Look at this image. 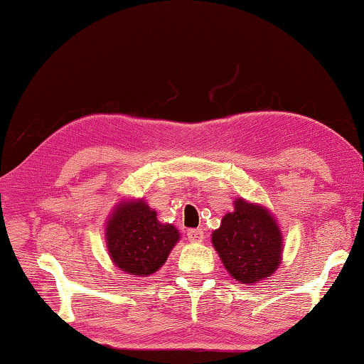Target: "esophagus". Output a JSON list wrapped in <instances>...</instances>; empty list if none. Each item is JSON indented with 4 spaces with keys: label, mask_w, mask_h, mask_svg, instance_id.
<instances>
[{
    "label": "esophagus",
    "mask_w": 364,
    "mask_h": 364,
    "mask_svg": "<svg viewBox=\"0 0 364 364\" xmlns=\"http://www.w3.org/2000/svg\"><path fill=\"white\" fill-rule=\"evenodd\" d=\"M187 237H188L190 242H203L205 234H203V231H201V229H188Z\"/></svg>",
    "instance_id": "1"
}]
</instances>
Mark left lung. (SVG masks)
<instances>
[{"label": "left lung", "instance_id": "obj_1", "mask_svg": "<svg viewBox=\"0 0 364 364\" xmlns=\"http://www.w3.org/2000/svg\"><path fill=\"white\" fill-rule=\"evenodd\" d=\"M211 242L223 265L236 282L259 283L272 277L282 264L283 234L265 206L236 198L221 226L211 234Z\"/></svg>", "mask_w": 364, "mask_h": 364}]
</instances>
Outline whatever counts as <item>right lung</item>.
<instances>
[{
  "label": "right lung",
  "instance_id": "right-lung-1",
  "mask_svg": "<svg viewBox=\"0 0 364 364\" xmlns=\"http://www.w3.org/2000/svg\"><path fill=\"white\" fill-rule=\"evenodd\" d=\"M177 229L161 223L143 200L120 201L105 226L107 250L122 272L148 277L158 272L177 244Z\"/></svg>",
  "mask_w": 364,
  "mask_h": 364
}]
</instances>
